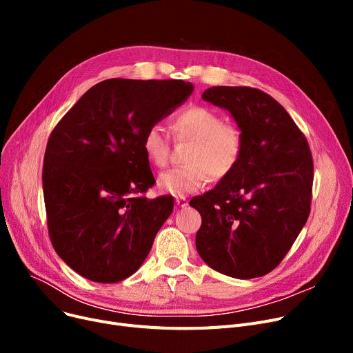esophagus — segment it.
I'll return each mask as SVG.
<instances>
[{
    "mask_svg": "<svg viewBox=\"0 0 353 353\" xmlns=\"http://www.w3.org/2000/svg\"><path fill=\"white\" fill-rule=\"evenodd\" d=\"M176 205L179 208H186L189 205V201H188V199L184 197V196H179V197H176Z\"/></svg>",
    "mask_w": 353,
    "mask_h": 353,
    "instance_id": "obj_1",
    "label": "esophagus"
}]
</instances>
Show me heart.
<instances>
[{
    "mask_svg": "<svg viewBox=\"0 0 353 353\" xmlns=\"http://www.w3.org/2000/svg\"><path fill=\"white\" fill-rule=\"evenodd\" d=\"M179 141L192 140L188 165L173 167L160 174L159 188L173 196H184L201 189L209 181L229 176L242 159L245 136L237 125L225 123L213 108L189 105L177 111L172 123ZM141 147L145 157L156 167H165L170 159V140L159 124L148 127Z\"/></svg>",
    "mask_w": 353,
    "mask_h": 353,
    "instance_id": "heart-1",
    "label": "heart"
}]
</instances>
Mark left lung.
<instances>
[{"instance_id": "left-lung-1", "label": "left lung", "mask_w": 353, "mask_h": 353, "mask_svg": "<svg viewBox=\"0 0 353 353\" xmlns=\"http://www.w3.org/2000/svg\"><path fill=\"white\" fill-rule=\"evenodd\" d=\"M203 100L226 108L245 136L236 169L193 197L201 216L196 249L212 269L236 279L272 272L310 213L313 159L288 111L252 87H210Z\"/></svg>"}]
</instances>
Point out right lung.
I'll return each mask as SVG.
<instances>
[{
    "mask_svg": "<svg viewBox=\"0 0 353 353\" xmlns=\"http://www.w3.org/2000/svg\"><path fill=\"white\" fill-rule=\"evenodd\" d=\"M193 91L183 80L110 79L92 85L54 127L43 165L54 250L92 282L132 276L173 212L154 186L141 137Z\"/></svg>",
    "mask_w": 353,
    "mask_h": 353,
    "instance_id": "right-lung-1",
    "label": "right lung"
}]
</instances>
